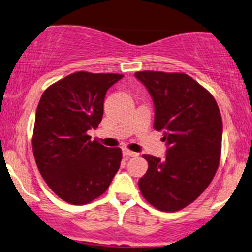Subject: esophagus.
<instances>
[{
  "mask_svg": "<svg viewBox=\"0 0 252 252\" xmlns=\"http://www.w3.org/2000/svg\"><path fill=\"white\" fill-rule=\"evenodd\" d=\"M123 156H126V157H137L139 154L135 153V152L129 151V149H123Z\"/></svg>",
  "mask_w": 252,
  "mask_h": 252,
  "instance_id": "1",
  "label": "esophagus"
}]
</instances>
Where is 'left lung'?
Masks as SVG:
<instances>
[{
	"label": "left lung",
	"mask_w": 252,
	"mask_h": 252,
	"mask_svg": "<svg viewBox=\"0 0 252 252\" xmlns=\"http://www.w3.org/2000/svg\"><path fill=\"white\" fill-rule=\"evenodd\" d=\"M154 101L153 128L164 132L166 158L143 154L148 162L139 188L148 203L177 212L192 203L211 184L220 164L222 120L206 88L184 73L137 71Z\"/></svg>",
	"instance_id": "8db88e82"
}]
</instances>
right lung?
Here are the masks:
<instances>
[{
  "mask_svg": "<svg viewBox=\"0 0 252 252\" xmlns=\"http://www.w3.org/2000/svg\"><path fill=\"white\" fill-rule=\"evenodd\" d=\"M122 74L76 71L44 91L32 136L35 164L60 198L92 202L106 191L122 160V149L104 147L87 134L98 128L106 91Z\"/></svg>",
  "mask_w": 252,
  "mask_h": 252,
  "instance_id": "obj_1",
  "label": "right lung"
}]
</instances>
